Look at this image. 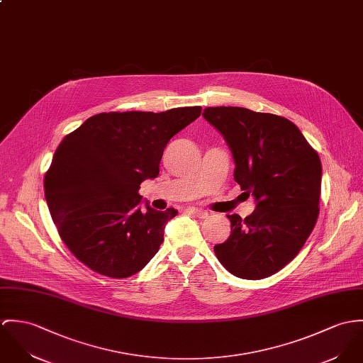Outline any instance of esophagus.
<instances>
[{
	"label": "esophagus",
	"mask_w": 363,
	"mask_h": 363,
	"mask_svg": "<svg viewBox=\"0 0 363 363\" xmlns=\"http://www.w3.org/2000/svg\"><path fill=\"white\" fill-rule=\"evenodd\" d=\"M189 212H191L193 215H196L199 219H205V218H208V215H209L206 211H202V209H199V208H189Z\"/></svg>",
	"instance_id": "34e87169"
}]
</instances>
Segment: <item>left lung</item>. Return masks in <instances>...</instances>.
<instances>
[{"label": "left lung", "mask_w": 363, "mask_h": 363, "mask_svg": "<svg viewBox=\"0 0 363 363\" xmlns=\"http://www.w3.org/2000/svg\"><path fill=\"white\" fill-rule=\"evenodd\" d=\"M202 115L230 147L234 180L257 199L245 219L228 215L230 237L215 254L240 279L269 277L297 257L316 225L320 158L283 116L240 106H209Z\"/></svg>", "instance_id": "obj_1"}]
</instances>
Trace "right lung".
<instances>
[{"label":"right lung","mask_w":363,"mask_h":363,"mask_svg":"<svg viewBox=\"0 0 363 363\" xmlns=\"http://www.w3.org/2000/svg\"><path fill=\"white\" fill-rule=\"evenodd\" d=\"M201 111L102 112L65 135L45 172L44 194L62 241L82 264L125 279L158 252L177 211L147 205L143 212L140 184L160 174L166 144Z\"/></svg>","instance_id":"right-lung-1"}]
</instances>
